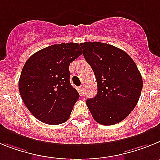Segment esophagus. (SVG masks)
I'll return each mask as SVG.
<instances>
[{"label": "esophagus", "mask_w": 160, "mask_h": 160, "mask_svg": "<svg viewBox=\"0 0 160 160\" xmlns=\"http://www.w3.org/2000/svg\"><path fill=\"white\" fill-rule=\"evenodd\" d=\"M80 91H81L82 93H84V85L80 86Z\"/></svg>", "instance_id": "obj_1"}]
</instances>
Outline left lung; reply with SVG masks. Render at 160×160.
<instances>
[{"label":"left lung","mask_w":160,"mask_h":160,"mask_svg":"<svg viewBox=\"0 0 160 160\" xmlns=\"http://www.w3.org/2000/svg\"><path fill=\"white\" fill-rule=\"evenodd\" d=\"M97 79V93L86 105L104 126L124 120L134 109L142 89V78L131 57L114 46L85 42L80 44Z\"/></svg>","instance_id":"left-lung-1"}]
</instances>
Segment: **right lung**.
Wrapping results in <instances>:
<instances>
[{
  "instance_id": "1",
  "label": "right lung",
  "mask_w": 160,
  "mask_h": 160,
  "mask_svg": "<svg viewBox=\"0 0 160 160\" xmlns=\"http://www.w3.org/2000/svg\"><path fill=\"white\" fill-rule=\"evenodd\" d=\"M83 54L78 43L55 44L27 59L19 92L30 113L40 122L62 124L69 118L80 95L70 83L69 65Z\"/></svg>"
}]
</instances>
